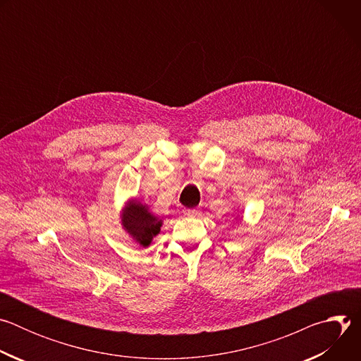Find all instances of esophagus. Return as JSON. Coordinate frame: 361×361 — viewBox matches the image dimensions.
Returning <instances> with one entry per match:
<instances>
[{"label": "esophagus", "instance_id": "obj_1", "mask_svg": "<svg viewBox=\"0 0 361 361\" xmlns=\"http://www.w3.org/2000/svg\"><path fill=\"white\" fill-rule=\"evenodd\" d=\"M184 216H188V217H194V216H200V209H184L183 210Z\"/></svg>", "mask_w": 361, "mask_h": 361}]
</instances>
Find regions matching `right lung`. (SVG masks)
Segmentation results:
<instances>
[{"instance_id":"obj_1","label":"right lung","mask_w":361,"mask_h":361,"mask_svg":"<svg viewBox=\"0 0 361 361\" xmlns=\"http://www.w3.org/2000/svg\"><path fill=\"white\" fill-rule=\"evenodd\" d=\"M121 224L140 245L148 247L152 238L160 233L163 221L148 210L147 204L131 200L123 210Z\"/></svg>"}]
</instances>
